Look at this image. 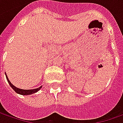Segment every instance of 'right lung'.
I'll return each mask as SVG.
<instances>
[{
	"label": "right lung",
	"mask_w": 123,
	"mask_h": 123,
	"mask_svg": "<svg viewBox=\"0 0 123 123\" xmlns=\"http://www.w3.org/2000/svg\"><path fill=\"white\" fill-rule=\"evenodd\" d=\"M6 80H7V81H8V84H10V86H11V87L13 89L17 94H21V95H30V94H34L35 92H38V91L41 88V87H42V86H41V87L38 88L32 89V90H23V89L18 88L17 87H15L13 84H12L11 82L9 81L8 77L6 76Z\"/></svg>",
	"instance_id": "right-lung-1"
}]
</instances>
